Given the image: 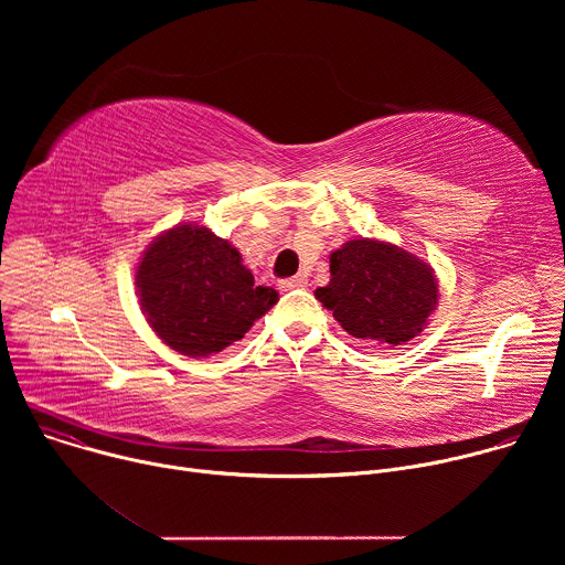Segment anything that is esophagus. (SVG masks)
<instances>
[{
	"instance_id": "obj_1",
	"label": "esophagus",
	"mask_w": 565,
	"mask_h": 565,
	"mask_svg": "<svg viewBox=\"0 0 565 565\" xmlns=\"http://www.w3.org/2000/svg\"><path fill=\"white\" fill-rule=\"evenodd\" d=\"M303 286H306V277H303V275L288 277V279H281V281H279V288H281V290H292V288H303Z\"/></svg>"
}]
</instances>
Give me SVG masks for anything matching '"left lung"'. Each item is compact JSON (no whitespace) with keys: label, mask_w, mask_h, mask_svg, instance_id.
I'll return each mask as SVG.
<instances>
[{"label":"left lung","mask_w":565,"mask_h":565,"mask_svg":"<svg viewBox=\"0 0 565 565\" xmlns=\"http://www.w3.org/2000/svg\"><path fill=\"white\" fill-rule=\"evenodd\" d=\"M315 297L364 342L399 347L427 327L438 303L434 268L386 241L353 238L331 255V281Z\"/></svg>","instance_id":"obj_1"}]
</instances>
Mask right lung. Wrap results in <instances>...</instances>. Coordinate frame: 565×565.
Segmentation results:
<instances>
[{
	"instance_id": "obj_1",
	"label": "right lung",
	"mask_w": 565,
	"mask_h": 565,
	"mask_svg": "<svg viewBox=\"0 0 565 565\" xmlns=\"http://www.w3.org/2000/svg\"><path fill=\"white\" fill-rule=\"evenodd\" d=\"M136 288L153 333L188 358L238 342L279 299L255 284L232 244L201 225H177L151 241Z\"/></svg>"
}]
</instances>
